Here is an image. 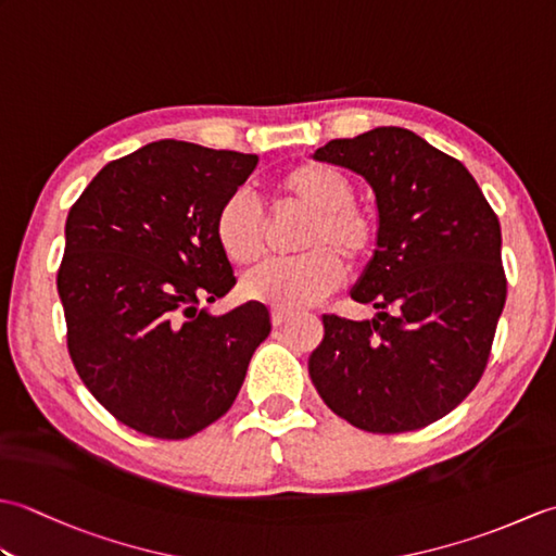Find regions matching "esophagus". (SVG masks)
<instances>
[{
	"label": "esophagus",
	"mask_w": 556,
	"mask_h": 556,
	"mask_svg": "<svg viewBox=\"0 0 556 556\" xmlns=\"http://www.w3.org/2000/svg\"><path fill=\"white\" fill-rule=\"evenodd\" d=\"M289 317H291V313H287V311H271V325L281 327L289 320Z\"/></svg>",
	"instance_id": "obj_1"
}]
</instances>
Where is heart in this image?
I'll list each match as a JSON object with an SVG mask.
<instances>
[{"mask_svg": "<svg viewBox=\"0 0 556 556\" xmlns=\"http://www.w3.org/2000/svg\"><path fill=\"white\" fill-rule=\"evenodd\" d=\"M281 205L308 215L296 248L303 255L265 263L243 279V296L279 311H301L329 296L344 277V265H363L377 248V224L361 210L356 186L329 164H301L275 186ZM215 241L236 267H248L263 253V212L245 193H233L215 215Z\"/></svg>", "mask_w": 556, "mask_h": 556, "instance_id": "b5f03b06", "label": "heart"}]
</instances>
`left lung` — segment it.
<instances>
[{
	"label": "left lung",
	"instance_id": "left-lung-1",
	"mask_svg": "<svg viewBox=\"0 0 556 556\" xmlns=\"http://www.w3.org/2000/svg\"><path fill=\"white\" fill-rule=\"evenodd\" d=\"M313 157L372 188L377 248L351 299L377 315H323L311 380L339 418L365 432L420 430L485 372L506 301L500 219L464 164L408 128L329 140Z\"/></svg>",
	"mask_w": 556,
	"mask_h": 556
}]
</instances>
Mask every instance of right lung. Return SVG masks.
Returning a JSON list of instances; mask_svg holds the SVG:
<instances>
[{
    "label": "right lung",
    "mask_w": 556,
    "mask_h": 556,
    "mask_svg": "<svg viewBox=\"0 0 556 556\" xmlns=\"http://www.w3.org/2000/svg\"><path fill=\"white\" fill-rule=\"evenodd\" d=\"M257 155L157 140L110 162L68 210L56 289L83 384L112 416L160 440L222 418L271 323L263 303L224 315L236 285L215 241L219 205Z\"/></svg>",
    "instance_id": "right-lung-1"
}]
</instances>
